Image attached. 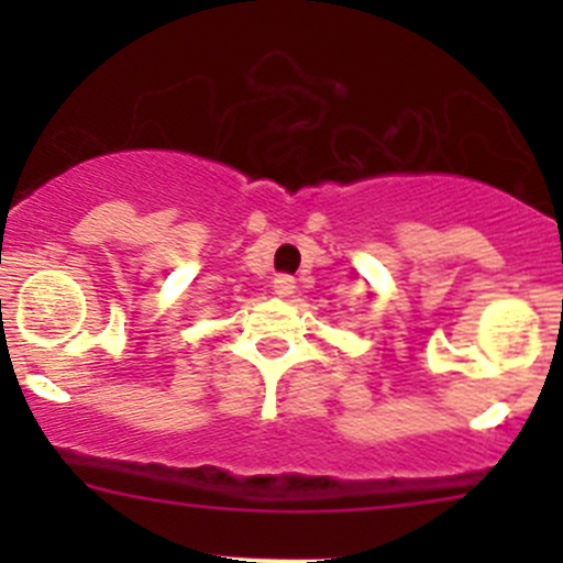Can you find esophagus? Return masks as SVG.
I'll return each instance as SVG.
<instances>
[{
    "label": "esophagus",
    "instance_id": "obj_1",
    "mask_svg": "<svg viewBox=\"0 0 563 563\" xmlns=\"http://www.w3.org/2000/svg\"><path fill=\"white\" fill-rule=\"evenodd\" d=\"M296 288V280L290 275H277L273 280V290L277 296H290Z\"/></svg>",
    "mask_w": 563,
    "mask_h": 563
}]
</instances>
